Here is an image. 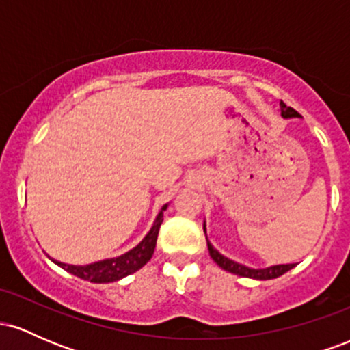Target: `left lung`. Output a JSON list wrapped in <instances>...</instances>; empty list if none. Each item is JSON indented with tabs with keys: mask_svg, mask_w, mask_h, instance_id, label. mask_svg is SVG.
<instances>
[{
	"mask_svg": "<svg viewBox=\"0 0 350 350\" xmlns=\"http://www.w3.org/2000/svg\"><path fill=\"white\" fill-rule=\"evenodd\" d=\"M280 107H281V115H283L284 118H293V116H299L298 111H296L295 108L288 107L286 103L283 102V100H281V102H280ZM204 232H206V230H204ZM206 239H207V237H206ZM207 248H208V253H211L212 260H214V262L219 265V267L222 268V270L234 273V275L245 276V278H255V280L278 278V276L283 275V273H286L288 270H291V268L295 267V263H291V265H276V267L265 268V270H253V268L243 267V265L232 262V260H228L224 255H220V253L217 252L211 243H208V240H207Z\"/></svg>",
	"mask_w": 350,
	"mask_h": 350,
	"instance_id": "1",
	"label": "left lung"
}]
</instances>
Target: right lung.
<instances>
[{
	"label": "right lung",
	"mask_w": 350,
	"mask_h": 350,
	"mask_svg": "<svg viewBox=\"0 0 350 350\" xmlns=\"http://www.w3.org/2000/svg\"><path fill=\"white\" fill-rule=\"evenodd\" d=\"M163 211H166V206L161 208L158 219H156L154 226L150 230V234L143 239V242L135 247L133 250H130L124 255L118 256V258H110V260H102V262L85 265V267H75V265H66L52 260L54 263H57L60 268L67 270L72 275L79 276V278L92 281V283H111L123 276L131 275V273L138 271L139 268L144 267L151 260L152 252H154L156 240H158L159 227L163 224Z\"/></svg>",
	"instance_id": "right-lung-1"
}]
</instances>
